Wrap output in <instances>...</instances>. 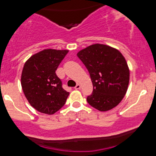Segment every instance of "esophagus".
Listing matches in <instances>:
<instances>
[{
	"mask_svg": "<svg viewBox=\"0 0 156 156\" xmlns=\"http://www.w3.org/2000/svg\"><path fill=\"white\" fill-rule=\"evenodd\" d=\"M81 84H77V85L75 87V90H79V89H81Z\"/></svg>",
	"mask_w": 156,
	"mask_h": 156,
	"instance_id": "34e87169",
	"label": "esophagus"
}]
</instances>
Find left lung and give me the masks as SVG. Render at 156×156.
Masks as SVG:
<instances>
[{"instance_id": "8db88e82", "label": "left lung", "mask_w": 156, "mask_h": 156, "mask_svg": "<svg viewBox=\"0 0 156 156\" xmlns=\"http://www.w3.org/2000/svg\"><path fill=\"white\" fill-rule=\"evenodd\" d=\"M77 56L87 69L94 87L87 103L101 112L117 106L126 94L130 80L125 56L116 48L103 44L90 45Z\"/></svg>"}]
</instances>
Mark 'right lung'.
I'll return each mask as SVG.
<instances>
[{
    "instance_id": "obj_1",
    "label": "right lung",
    "mask_w": 156,
    "mask_h": 156,
    "mask_svg": "<svg viewBox=\"0 0 156 156\" xmlns=\"http://www.w3.org/2000/svg\"><path fill=\"white\" fill-rule=\"evenodd\" d=\"M68 50L44 49L31 56L24 64L21 85L25 97L37 111L53 115L66 103L69 93L62 87L56 75Z\"/></svg>"
}]
</instances>
